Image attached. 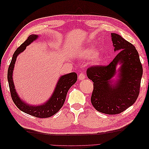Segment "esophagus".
Here are the masks:
<instances>
[{
    "instance_id": "34e87169",
    "label": "esophagus",
    "mask_w": 149,
    "mask_h": 149,
    "mask_svg": "<svg viewBox=\"0 0 149 149\" xmlns=\"http://www.w3.org/2000/svg\"><path fill=\"white\" fill-rule=\"evenodd\" d=\"M86 78V75L83 73H81L78 76L79 80H83Z\"/></svg>"
}]
</instances>
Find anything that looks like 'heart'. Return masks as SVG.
<instances>
[{"mask_svg": "<svg viewBox=\"0 0 149 149\" xmlns=\"http://www.w3.org/2000/svg\"><path fill=\"white\" fill-rule=\"evenodd\" d=\"M94 54H95V51L92 48H88L86 50H85L84 53V56L85 58H91L92 57ZM101 58L99 56H96L94 58V61L95 63H100L101 61Z\"/></svg>", "mask_w": 149, "mask_h": 149, "instance_id": "obj_1", "label": "heart"}]
</instances>
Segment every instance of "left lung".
<instances>
[{"label":"left lung","mask_w":149,"mask_h":149,"mask_svg":"<svg viewBox=\"0 0 149 149\" xmlns=\"http://www.w3.org/2000/svg\"><path fill=\"white\" fill-rule=\"evenodd\" d=\"M114 52H119L107 66L88 68L87 76L93 83L91 101L95 109L107 114H118L126 110L136 101L140 92L142 66L139 53L132 43L118 34L111 33ZM121 65L119 79L112 85L111 78L116 66Z\"/></svg>","instance_id":"left-lung-1"}]
</instances>
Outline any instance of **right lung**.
I'll return each instance as SVG.
<instances>
[{
  "instance_id": "right-lung-1",
  "label": "right lung",
  "mask_w": 149,
  "mask_h": 149,
  "mask_svg": "<svg viewBox=\"0 0 149 149\" xmlns=\"http://www.w3.org/2000/svg\"><path fill=\"white\" fill-rule=\"evenodd\" d=\"M37 38L38 35H30L27 39L16 49V51L13 53L12 61L9 67H8L7 79L11 97L16 106L20 110L24 112L25 113L37 117V118H47L55 114L62 107L65 101L68 91L72 86L76 82L78 76L77 74L74 72L61 76L58 80L51 97L49 99L48 101L42 105L37 106H31L22 101L15 91V86L13 81L12 73L13 68H14L17 56L24 50L26 46L29 45Z\"/></svg>"
}]
</instances>
